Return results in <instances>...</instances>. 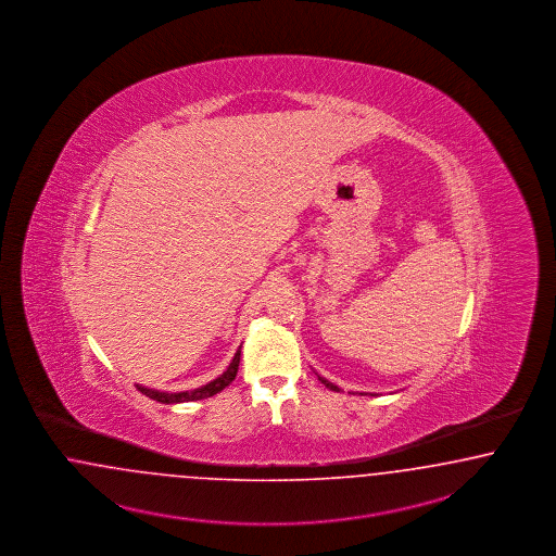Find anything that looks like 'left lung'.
I'll return each mask as SVG.
<instances>
[{"instance_id": "1", "label": "left lung", "mask_w": 556, "mask_h": 556, "mask_svg": "<svg viewBox=\"0 0 556 556\" xmlns=\"http://www.w3.org/2000/svg\"><path fill=\"white\" fill-rule=\"evenodd\" d=\"M316 376H318V380H320V382L325 383L326 388H328V390H334V392H341V388H339V386H337V383H332L330 382V380H326V378H323V376H320V374H316ZM349 394H351V392H349ZM359 394H364V392H359ZM371 396H376V394H371Z\"/></svg>"}]
</instances>
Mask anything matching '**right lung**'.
Listing matches in <instances>:
<instances>
[{
	"instance_id": "add662e5",
	"label": "right lung",
	"mask_w": 556,
	"mask_h": 556,
	"mask_svg": "<svg viewBox=\"0 0 556 556\" xmlns=\"http://www.w3.org/2000/svg\"><path fill=\"white\" fill-rule=\"evenodd\" d=\"M240 349H242V345L238 346V351H236L233 359H231L230 365H228V369H226L219 378L211 380V382L205 383V386H199V388H194V390L164 392V390H155V388H146V386H141V383H135V386H137V390H139L141 394H146L148 399H152V401H157V403L162 404L192 403V401L210 399V396L222 392L226 386H230V383L233 382V378H236V374H238V365H240Z\"/></svg>"
}]
</instances>
